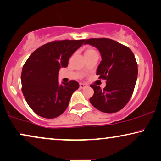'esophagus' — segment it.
I'll use <instances>...</instances> for the list:
<instances>
[{"mask_svg": "<svg viewBox=\"0 0 161 161\" xmlns=\"http://www.w3.org/2000/svg\"><path fill=\"white\" fill-rule=\"evenodd\" d=\"M86 87H87V85L86 84V83H80V89H84V88H86Z\"/></svg>", "mask_w": 161, "mask_h": 161, "instance_id": "esophagus-1", "label": "esophagus"}]
</instances>
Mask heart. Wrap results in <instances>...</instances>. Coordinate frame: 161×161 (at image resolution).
<instances>
[{"label":"heart","mask_w":161,"mask_h":161,"mask_svg":"<svg viewBox=\"0 0 161 161\" xmlns=\"http://www.w3.org/2000/svg\"><path fill=\"white\" fill-rule=\"evenodd\" d=\"M92 52H95V50H94L93 49H88L86 51L85 53H92Z\"/></svg>","instance_id":"1"}]
</instances>
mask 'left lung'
Wrapping results in <instances>:
<instances>
[{"label": "left lung", "mask_w": 161, "mask_h": 161, "mask_svg": "<svg viewBox=\"0 0 161 161\" xmlns=\"http://www.w3.org/2000/svg\"><path fill=\"white\" fill-rule=\"evenodd\" d=\"M97 48L102 60L97 69L99 78L106 80L101 89L92 84L94 95L90 103L94 107L106 113H114L126 105L131 95L137 78V64L129 47L108 38H90L85 41Z\"/></svg>", "instance_id": "1"}]
</instances>
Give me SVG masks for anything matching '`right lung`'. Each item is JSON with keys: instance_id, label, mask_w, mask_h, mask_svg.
I'll use <instances>...</instances> for the list:
<instances>
[{"instance_id": "add662e5", "label": "right lung", "mask_w": 161, "mask_h": 161, "mask_svg": "<svg viewBox=\"0 0 161 161\" xmlns=\"http://www.w3.org/2000/svg\"><path fill=\"white\" fill-rule=\"evenodd\" d=\"M84 42L85 40L52 41L37 49L27 59L21 72L22 92L35 113L51 119L66 109L79 83L70 80L59 85L58 72L60 67L68 66L69 58Z\"/></svg>"}]
</instances>
